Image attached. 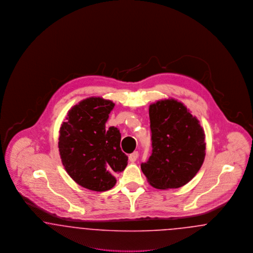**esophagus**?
I'll return each mask as SVG.
<instances>
[{"label": "esophagus", "mask_w": 253, "mask_h": 253, "mask_svg": "<svg viewBox=\"0 0 253 253\" xmlns=\"http://www.w3.org/2000/svg\"><path fill=\"white\" fill-rule=\"evenodd\" d=\"M137 157H138V153H137V152H133L132 154H131V155L129 156V160H130V162L133 163L134 161H136Z\"/></svg>", "instance_id": "obj_1"}]
</instances>
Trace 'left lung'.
Masks as SVG:
<instances>
[{"label":"left lung","instance_id":"obj_1","mask_svg":"<svg viewBox=\"0 0 253 253\" xmlns=\"http://www.w3.org/2000/svg\"><path fill=\"white\" fill-rule=\"evenodd\" d=\"M149 116L153 151L141 169L157 189L180 188L193 179L204 162V131L196 118L174 99L151 104Z\"/></svg>","mask_w":253,"mask_h":253}]
</instances>
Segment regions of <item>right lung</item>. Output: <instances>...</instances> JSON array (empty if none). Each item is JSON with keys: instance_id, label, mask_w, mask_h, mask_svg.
Returning a JSON list of instances; mask_svg holds the SVG:
<instances>
[{"instance_id": "add662e5", "label": "right lung", "mask_w": 253, "mask_h": 253, "mask_svg": "<svg viewBox=\"0 0 253 253\" xmlns=\"http://www.w3.org/2000/svg\"><path fill=\"white\" fill-rule=\"evenodd\" d=\"M114 106L101 97L86 98L69 111L60 127L61 162L73 180L91 191L112 189L115 175L127 166L120 130L105 126Z\"/></svg>"}]
</instances>
